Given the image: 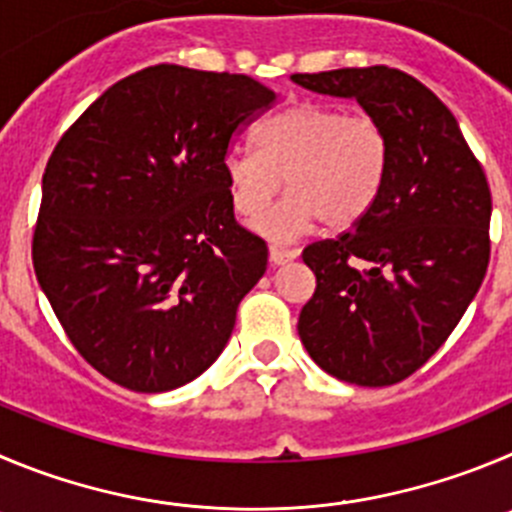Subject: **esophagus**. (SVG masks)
Listing matches in <instances>:
<instances>
[{
    "instance_id": "obj_1",
    "label": "esophagus",
    "mask_w": 512,
    "mask_h": 512,
    "mask_svg": "<svg viewBox=\"0 0 512 512\" xmlns=\"http://www.w3.org/2000/svg\"><path fill=\"white\" fill-rule=\"evenodd\" d=\"M298 250H285V247H270V262L272 265H285V262L295 260Z\"/></svg>"
}]
</instances>
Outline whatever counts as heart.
I'll use <instances>...</instances> for the list:
<instances>
[{"label":"heart","instance_id":"heart-1","mask_svg":"<svg viewBox=\"0 0 512 512\" xmlns=\"http://www.w3.org/2000/svg\"><path fill=\"white\" fill-rule=\"evenodd\" d=\"M257 148H234L224 159L237 214L259 217L286 179L289 194L255 229L290 242L318 219L341 232L369 217L389 176L391 146L384 126L366 113L303 100L267 118Z\"/></svg>","mask_w":512,"mask_h":512}]
</instances>
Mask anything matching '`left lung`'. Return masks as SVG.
Here are the masks:
<instances>
[{
	"instance_id": "1",
	"label": "left lung",
	"mask_w": 512,
	"mask_h": 512,
	"mask_svg": "<svg viewBox=\"0 0 512 512\" xmlns=\"http://www.w3.org/2000/svg\"><path fill=\"white\" fill-rule=\"evenodd\" d=\"M293 80L356 98L391 146L369 217L303 250L315 293L300 310V341L336 379L399 384L450 338L485 278L493 212L485 171L450 108L412 75L374 65Z\"/></svg>"
}]
</instances>
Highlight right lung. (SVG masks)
<instances>
[{
  "mask_svg": "<svg viewBox=\"0 0 512 512\" xmlns=\"http://www.w3.org/2000/svg\"><path fill=\"white\" fill-rule=\"evenodd\" d=\"M275 103L247 75L151 65L62 133L42 176L32 265L70 343L141 394L217 361L267 242L234 219L224 159Z\"/></svg>",
  "mask_w": 512,
  "mask_h": 512,
  "instance_id": "right-lung-1",
  "label": "right lung"
}]
</instances>
